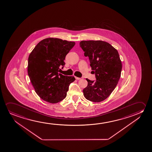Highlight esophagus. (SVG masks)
<instances>
[{
	"label": "esophagus",
	"mask_w": 152,
	"mask_h": 152,
	"mask_svg": "<svg viewBox=\"0 0 152 152\" xmlns=\"http://www.w3.org/2000/svg\"><path fill=\"white\" fill-rule=\"evenodd\" d=\"M75 78H76V80H80L81 79V78H80V77H75Z\"/></svg>",
	"instance_id": "obj_1"
}]
</instances>
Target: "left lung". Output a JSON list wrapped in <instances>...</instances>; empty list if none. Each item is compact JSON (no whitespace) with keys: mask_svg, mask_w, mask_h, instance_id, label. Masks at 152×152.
I'll use <instances>...</instances> for the list:
<instances>
[{"mask_svg":"<svg viewBox=\"0 0 152 152\" xmlns=\"http://www.w3.org/2000/svg\"><path fill=\"white\" fill-rule=\"evenodd\" d=\"M80 47L88 56L96 80L87 79L83 89L85 97L93 102H101L110 96L116 86L121 75L122 65L116 49L102 40H83Z\"/></svg>","mask_w":152,"mask_h":152,"instance_id":"left-lung-1","label":"left lung"}]
</instances>
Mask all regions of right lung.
<instances>
[{
  "label": "right lung",
  "instance_id": "obj_1",
  "mask_svg": "<svg viewBox=\"0 0 152 152\" xmlns=\"http://www.w3.org/2000/svg\"><path fill=\"white\" fill-rule=\"evenodd\" d=\"M75 45L74 42L48 38L31 52L28 75L36 93L44 101L54 104L66 97L69 85L75 78L61 74L59 68H63L66 56Z\"/></svg>",
  "mask_w": 152,
  "mask_h": 152
}]
</instances>
